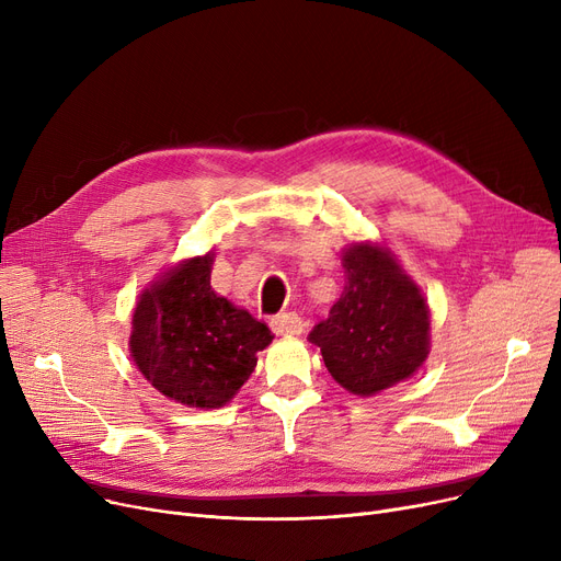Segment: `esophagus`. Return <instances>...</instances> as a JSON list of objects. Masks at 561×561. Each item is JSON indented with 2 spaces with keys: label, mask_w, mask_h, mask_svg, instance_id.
Wrapping results in <instances>:
<instances>
[{
  "label": "esophagus",
  "mask_w": 561,
  "mask_h": 561,
  "mask_svg": "<svg viewBox=\"0 0 561 561\" xmlns=\"http://www.w3.org/2000/svg\"><path fill=\"white\" fill-rule=\"evenodd\" d=\"M271 328H273L275 334L288 336V334H300L302 328H305V322L296 311H284V313H277L271 320Z\"/></svg>",
  "instance_id": "34e87169"
}]
</instances>
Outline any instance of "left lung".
Listing matches in <instances>:
<instances>
[{"label": "left lung", "mask_w": 561, "mask_h": 561, "mask_svg": "<svg viewBox=\"0 0 561 561\" xmlns=\"http://www.w3.org/2000/svg\"><path fill=\"white\" fill-rule=\"evenodd\" d=\"M347 284L309 332L343 389L373 396L414 375L430 352V313L419 286L387 250L366 243L343 254Z\"/></svg>", "instance_id": "8db88e82"}]
</instances>
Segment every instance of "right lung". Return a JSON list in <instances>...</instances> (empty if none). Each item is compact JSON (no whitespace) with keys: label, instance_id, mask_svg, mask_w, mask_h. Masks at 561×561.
Wrapping results in <instances>:
<instances>
[{"label":"right lung","instance_id":"1","mask_svg":"<svg viewBox=\"0 0 561 561\" xmlns=\"http://www.w3.org/2000/svg\"><path fill=\"white\" fill-rule=\"evenodd\" d=\"M214 254L188 259L147 288L134 311L131 357L150 385L188 407L229 402L271 330L211 288Z\"/></svg>","mask_w":561,"mask_h":561}]
</instances>
